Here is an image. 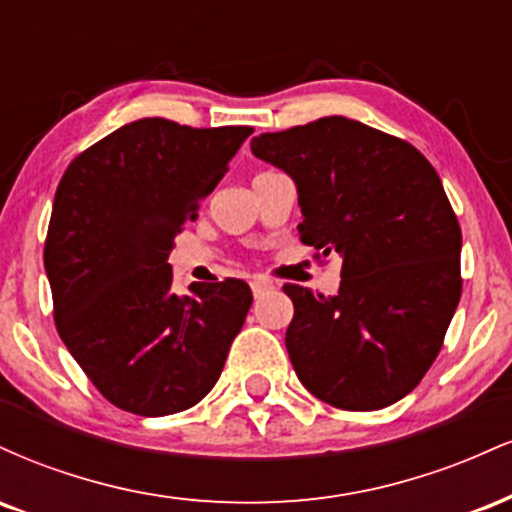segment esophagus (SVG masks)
Listing matches in <instances>:
<instances>
[{
  "mask_svg": "<svg viewBox=\"0 0 512 512\" xmlns=\"http://www.w3.org/2000/svg\"><path fill=\"white\" fill-rule=\"evenodd\" d=\"M250 286H252V293H255V296H262L264 291L272 289V281L264 279V276H255V279L250 281Z\"/></svg>",
  "mask_w": 512,
  "mask_h": 512,
  "instance_id": "obj_1",
  "label": "esophagus"
}]
</instances>
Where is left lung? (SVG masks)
<instances>
[{
    "label": "left lung",
    "instance_id": "obj_1",
    "mask_svg": "<svg viewBox=\"0 0 512 512\" xmlns=\"http://www.w3.org/2000/svg\"><path fill=\"white\" fill-rule=\"evenodd\" d=\"M250 149L296 182L301 243L344 260L337 296L284 286L298 380L332 407H390L436 361L462 293V231L436 168L339 115L264 132Z\"/></svg>",
    "mask_w": 512,
    "mask_h": 512
}]
</instances>
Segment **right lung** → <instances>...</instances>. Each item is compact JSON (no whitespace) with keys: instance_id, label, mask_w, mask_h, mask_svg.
Wrapping results in <instances>:
<instances>
[{"instance_id":"right-lung-1","label":"right lung","mask_w":512,"mask_h":512,"mask_svg":"<svg viewBox=\"0 0 512 512\" xmlns=\"http://www.w3.org/2000/svg\"><path fill=\"white\" fill-rule=\"evenodd\" d=\"M252 127L129 122L64 170L45 238L62 342L117 409L168 416L219 380L252 305L240 279L175 293L168 255Z\"/></svg>"}]
</instances>
